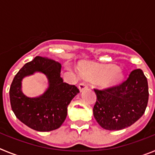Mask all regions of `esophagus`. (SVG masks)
<instances>
[{"label": "esophagus", "instance_id": "1", "mask_svg": "<svg viewBox=\"0 0 155 155\" xmlns=\"http://www.w3.org/2000/svg\"><path fill=\"white\" fill-rule=\"evenodd\" d=\"M87 84H86L85 82H81L80 84H78V88L81 91H82L84 89H85L86 87H87Z\"/></svg>", "mask_w": 155, "mask_h": 155}]
</instances>
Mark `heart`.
<instances>
[{
  "mask_svg": "<svg viewBox=\"0 0 155 155\" xmlns=\"http://www.w3.org/2000/svg\"><path fill=\"white\" fill-rule=\"evenodd\" d=\"M81 74L91 81H98L104 87H112L119 84L123 79L120 68L109 65L87 64L80 68Z\"/></svg>",
  "mask_w": 155,
  "mask_h": 155,
  "instance_id": "b5f03b06",
  "label": "heart"
}]
</instances>
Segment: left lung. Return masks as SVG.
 Returning a JSON list of instances; mask_svg holds the SVG:
<instances>
[{
    "instance_id": "obj_1",
    "label": "left lung",
    "mask_w": 155,
    "mask_h": 155,
    "mask_svg": "<svg viewBox=\"0 0 155 155\" xmlns=\"http://www.w3.org/2000/svg\"><path fill=\"white\" fill-rule=\"evenodd\" d=\"M94 117L108 130L130 127L143 116L148 102L147 80L140 69L133 71L120 85L102 91L94 89Z\"/></svg>"
}]
</instances>
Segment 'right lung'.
<instances>
[{"label": "right lung", "instance_id": "obj_1", "mask_svg": "<svg viewBox=\"0 0 155 155\" xmlns=\"http://www.w3.org/2000/svg\"><path fill=\"white\" fill-rule=\"evenodd\" d=\"M61 70L58 62L35 57L14 78L9 91L12 111L21 123L32 130L48 132L58 129L67 117L68 105L79 93L76 86L64 82ZM36 72L46 75L48 87L39 97L30 98L22 92L21 81Z\"/></svg>", "mask_w": 155, "mask_h": 155}]
</instances>
